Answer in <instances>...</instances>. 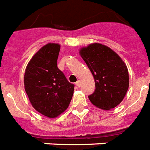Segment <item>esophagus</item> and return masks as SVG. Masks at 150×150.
Segmentation results:
<instances>
[{"instance_id": "obj_1", "label": "esophagus", "mask_w": 150, "mask_h": 150, "mask_svg": "<svg viewBox=\"0 0 150 150\" xmlns=\"http://www.w3.org/2000/svg\"><path fill=\"white\" fill-rule=\"evenodd\" d=\"M76 86H77V87H80V81H79V80H78V81H76Z\"/></svg>"}]
</instances>
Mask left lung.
I'll return each mask as SVG.
<instances>
[{"label":"left lung","instance_id":"left-lung-1","mask_svg":"<svg viewBox=\"0 0 150 150\" xmlns=\"http://www.w3.org/2000/svg\"><path fill=\"white\" fill-rule=\"evenodd\" d=\"M95 80L94 92L88 96L93 104L111 110L120 104L129 87L128 70L118 54L106 46L92 44L80 51Z\"/></svg>","mask_w":150,"mask_h":150}]
</instances>
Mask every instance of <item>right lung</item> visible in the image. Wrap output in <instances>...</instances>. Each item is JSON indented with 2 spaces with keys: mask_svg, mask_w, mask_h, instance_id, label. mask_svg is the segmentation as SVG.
Listing matches in <instances>:
<instances>
[{
  "mask_svg": "<svg viewBox=\"0 0 150 150\" xmlns=\"http://www.w3.org/2000/svg\"><path fill=\"white\" fill-rule=\"evenodd\" d=\"M60 46L47 44L30 60L24 74V88L36 110L49 118L62 113L70 104L74 85L57 67Z\"/></svg>",
  "mask_w": 150,
  "mask_h": 150,
  "instance_id": "add662e5",
  "label": "right lung"
}]
</instances>
